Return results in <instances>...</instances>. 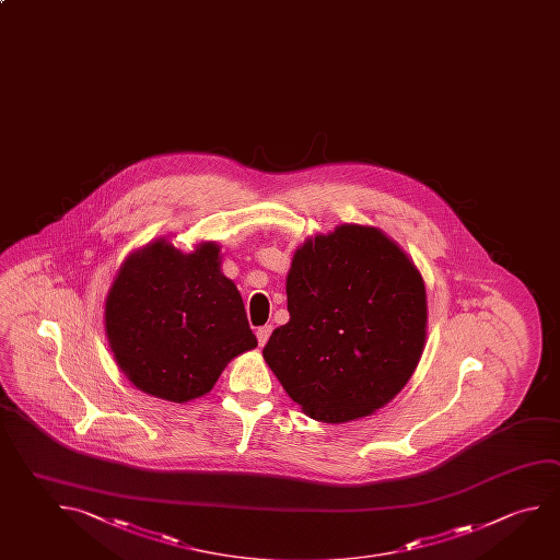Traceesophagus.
Segmentation results:
<instances>
[{
    "label": "esophagus",
    "mask_w": 560,
    "mask_h": 560,
    "mask_svg": "<svg viewBox=\"0 0 560 560\" xmlns=\"http://www.w3.org/2000/svg\"><path fill=\"white\" fill-rule=\"evenodd\" d=\"M271 330H273V326L271 324H266V326H259L257 328V342L259 346H266L267 340H269V336H271Z\"/></svg>",
    "instance_id": "34e87169"
}]
</instances>
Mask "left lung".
Here are the masks:
<instances>
[{"label":"left lung","instance_id":"obj_1","mask_svg":"<svg viewBox=\"0 0 560 560\" xmlns=\"http://www.w3.org/2000/svg\"><path fill=\"white\" fill-rule=\"evenodd\" d=\"M289 323L264 348L284 392L316 421L392 401L421 360L427 294L417 267L375 228L343 224L296 249Z\"/></svg>","mask_w":560,"mask_h":560}]
</instances>
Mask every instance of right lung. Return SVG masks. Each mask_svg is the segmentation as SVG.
<instances>
[{
  "mask_svg": "<svg viewBox=\"0 0 560 560\" xmlns=\"http://www.w3.org/2000/svg\"><path fill=\"white\" fill-rule=\"evenodd\" d=\"M220 247L183 254L155 242L128 257L109 289L106 332L121 372L141 392L185 402L210 392L226 363L254 350L236 284Z\"/></svg>",
  "mask_w": 560,
  "mask_h": 560,
  "instance_id": "add662e5",
  "label": "right lung"
}]
</instances>
